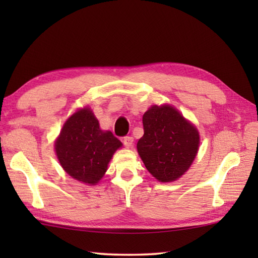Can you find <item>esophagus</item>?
Returning a JSON list of instances; mask_svg holds the SVG:
<instances>
[{
	"instance_id": "34e87169",
	"label": "esophagus",
	"mask_w": 258,
	"mask_h": 258,
	"mask_svg": "<svg viewBox=\"0 0 258 258\" xmlns=\"http://www.w3.org/2000/svg\"><path fill=\"white\" fill-rule=\"evenodd\" d=\"M121 141H123V145L126 147V148H131L132 147V145H133V138L132 137H124L123 138V140H121Z\"/></svg>"
}]
</instances>
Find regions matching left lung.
<instances>
[{"instance_id":"left-lung-1","label":"left lung","mask_w":258,"mask_h":258,"mask_svg":"<svg viewBox=\"0 0 258 258\" xmlns=\"http://www.w3.org/2000/svg\"><path fill=\"white\" fill-rule=\"evenodd\" d=\"M142 121L145 134L137 147L143 164L160 182L177 180L197 155V128L168 104L152 106Z\"/></svg>"}]
</instances>
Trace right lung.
I'll return each mask as SVG.
<instances>
[{"mask_svg": "<svg viewBox=\"0 0 258 258\" xmlns=\"http://www.w3.org/2000/svg\"><path fill=\"white\" fill-rule=\"evenodd\" d=\"M54 146L60 164L69 175L95 184L106 173L121 142L110 131L100 130L93 112L84 108L67 119Z\"/></svg>", "mask_w": 258, "mask_h": 258, "instance_id": "add662e5", "label": "right lung"}]
</instances>
